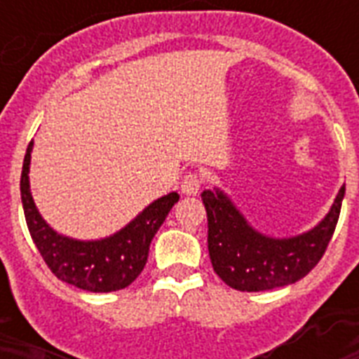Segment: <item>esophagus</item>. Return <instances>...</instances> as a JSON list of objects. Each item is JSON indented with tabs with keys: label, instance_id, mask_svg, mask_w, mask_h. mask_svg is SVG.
Listing matches in <instances>:
<instances>
[{
	"label": "esophagus",
	"instance_id": "obj_1",
	"mask_svg": "<svg viewBox=\"0 0 359 359\" xmlns=\"http://www.w3.org/2000/svg\"><path fill=\"white\" fill-rule=\"evenodd\" d=\"M201 186H203L201 175L188 173L184 175V179H182V182H180V190H182V194H186V196H197V191L201 190Z\"/></svg>",
	"mask_w": 359,
	"mask_h": 359
}]
</instances>
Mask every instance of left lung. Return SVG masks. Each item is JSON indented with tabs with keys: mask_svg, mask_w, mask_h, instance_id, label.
Returning a JSON list of instances; mask_svg holds the SVG:
<instances>
[{
	"mask_svg": "<svg viewBox=\"0 0 359 359\" xmlns=\"http://www.w3.org/2000/svg\"><path fill=\"white\" fill-rule=\"evenodd\" d=\"M345 186L328 216L294 238H268L248 225L222 191L201 194L208 219V253L214 272L236 290L259 292L296 283L323 259L339 219Z\"/></svg>",
	"mask_w": 359,
	"mask_h": 359,
	"instance_id": "1",
	"label": "left lung"
}]
</instances>
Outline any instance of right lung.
Returning a JSON list of instances; mask_svg holds the SVG:
<instances>
[{
	"label": "right lung",
	"instance_id": "add662e5",
	"mask_svg": "<svg viewBox=\"0 0 359 359\" xmlns=\"http://www.w3.org/2000/svg\"><path fill=\"white\" fill-rule=\"evenodd\" d=\"M33 141L27 145L20 179L25 224L53 276L65 283L89 292H111L128 287L145 266L149 245L169 210L179 201V194H169L143 210L117 235L95 242L67 238L50 229L41 218L29 191V158Z\"/></svg>",
	"mask_w": 359,
	"mask_h": 359
}]
</instances>
